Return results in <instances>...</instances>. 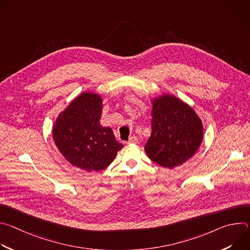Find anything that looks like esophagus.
<instances>
[{
    "label": "esophagus",
    "instance_id": "esophagus-1",
    "mask_svg": "<svg viewBox=\"0 0 250 250\" xmlns=\"http://www.w3.org/2000/svg\"><path fill=\"white\" fill-rule=\"evenodd\" d=\"M138 142V138L136 137V136H131L127 141H126V144L127 145H134V144H137Z\"/></svg>",
    "mask_w": 250,
    "mask_h": 250
}]
</instances>
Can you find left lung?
<instances>
[{"instance_id":"1","label":"left lung","mask_w":250,"mask_h":250,"mask_svg":"<svg viewBox=\"0 0 250 250\" xmlns=\"http://www.w3.org/2000/svg\"><path fill=\"white\" fill-rule=\"evenodd\" d=\"M151 105V134L145 146L147 156L165 168L182 165L202 144V120L190 104L171 94L153 98Z\"/></svg>"}]
</instances>
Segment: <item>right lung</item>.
<instances>
[{
  "instance_id": "right-lung-1",
  "label": "right lung",
  "mask_w": 250,
  "mask_h": 250,
  "mask_svg": "<svg viewBox=\"0 0 250 250\" xmlns=\"http://www.w3.org/2000/svg\"><path fill=\"white\" fill-rule=\"evenodd\" d=\"M102 110V96L85 91L71 101L53 125L52 136L60 153L87 172L106 168L124 147L112 128L101 125Z\"/></svg>"
}]
</instances>
